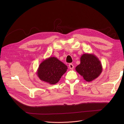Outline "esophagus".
Returning <instances> with one entry per match:
<instances>
[{"instance_id":"obj_1","label":"esophagus","mask_w":124,"mask_h":124,"mask_svg":"<svg viewBox=\"0 0 124 124\" xmlns=\"http://www.w3.org/2000/svg\"><path fill=\"white\" fill-rule=\"evenodd\" d=\"M69 68H70V69H73V68H74L73 65L72 63H70V64H69Z\"/></svg>"}]
</instances>
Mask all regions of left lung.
<instances>
[{"mask_svg": "<svg viewBox=\"0 0 124 124\" xmlns=\"http://www.w3.org/2000/svg\"><path fill=\"white\" fill-rule=\"evenodd\" d=\"M75 70L84 80L90 82L100 75L102 67L99 59L94 54H83L80 57V63Z\"/></svg>", "mask_w": 124, "mask_h": 124, "instance_id": "8db88e82", "label": "left lung"}]
</instances>
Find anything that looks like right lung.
Masks as SVG:
<instances>
[{"label":"right lung","mask_w":124,"mask_h":124,"mask_svg":"<svg viewBox=\"0 0 124 124\" xmlns=\"http://www.w3.org/2000/svg\"><path fill=\"white\" fill-rule=\"evenodd\" d=\"M67 66L55 57H50L39 65L37 74L41 80L55 84L66 72Z\"/></svg>","instance_id":"add662e5"}]
</instances>
